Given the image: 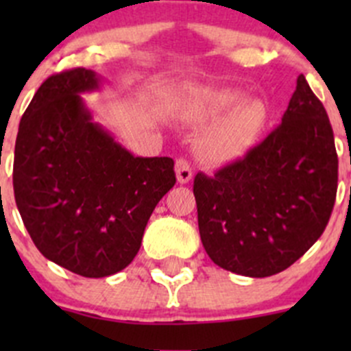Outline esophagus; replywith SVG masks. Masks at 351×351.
Segmentation results:
<instances>
[{
  "mask_svg": "<svg viewBox=\"0 0 351 351\" xmlns=\"http://www.w3.org/2000/svg\"><path fill=\"white\" fill-rule=\"evenodd\" d=\"M175 171H176V180L178 183L185 185L192 180V168H190L189 162L185 159H176V165H175Z\"/></svg>",
  "mask_w": 351,
  "mask_h": 351,
  "instance_id": "obj_1",
  "label": "esophagus"
}]
</instances>
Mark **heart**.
<instances>
[{"label":"heart","instance_id":"heart-1","mask_svg":"<svg viewBox=\"0 0 351 351\" xmlns=\"http://www.w3.org/2000/svg\"><path fill=\"white\" fill-rule=\"evenodd\" d=\"M243 98L234 88H185L175 101V115L182 122L208 123L195 139L197 156L210 166L238 162L251 151L268 119L267 104L260 98Z\"/></svg>","mask_w":351,"mask_h":351}]
</instances>
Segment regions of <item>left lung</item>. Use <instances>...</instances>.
Returning a JSON list of instances; mask_svg holds the SVG:
<instances>
[{
    "label": "left lung",
    "instance_id": "8db88e82",
    "mask_svg": "<svg viewBox=\"0 0 351 351\" xmlns=\"http://www.w3.org/2000/svg\"><path fill=\"white\" fill-rule=\"evenodd\" d=\"M336 189L331 123L300 74L282 123L263 143L214 176H195L202 244L232 274H280L323 234Z\"/></svg>",
    "mask_w": 351,
    "mask_h": 351
}]
</instances>
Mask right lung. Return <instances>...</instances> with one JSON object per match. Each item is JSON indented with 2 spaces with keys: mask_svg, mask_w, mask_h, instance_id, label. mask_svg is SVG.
I'll use <instances>...</instances> for the list:
<instances>
[{
  "mask_svg": "<svg viewBox=\"0 0 351 351\" xmlns=\"http://www.w3.org/2000/svg\"><path fill=\"white\" fill-rule=\"evenodd\" d=\"M104 77L76 67L47 77L20 120L13 190L37 250L88 278L123 270L154 207L176 183L171 158L134 156L93 120L81 95Z\"/></svg>",
  "mask_w": 351,
  "mask_h": 351,
  "instance_id": "add662e5",
  "label": "right lung"
}]
</instances>
